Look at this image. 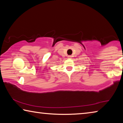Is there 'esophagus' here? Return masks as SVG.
<instances>
[{"mask_svg": "<svg viewBox=\"0 0 123 123\" xmlns=\"http://www.w3.org/2000/svg\"><path fill=\"white\" fill-rule=\"evenodd\" d=\"M68 58H70V57H71V56H68Z\"/></svg>", "mask_w": 123, "mask_h": 123, "instance_id": "34e87169", "label": "esophagus"}]
</instances>
